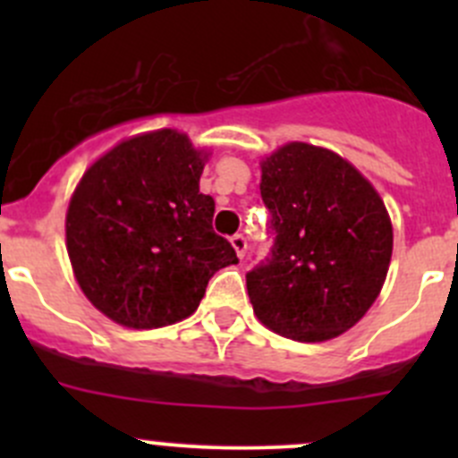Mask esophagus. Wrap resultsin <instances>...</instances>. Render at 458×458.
Returning a JSON list of instances; mask_svg holds the SVG:
<instances>
[{"mask_svg": "<svg viewBox=\"0 0 458 458\" xmlns=\"http://www.w3.org/2000/svg\"><path fill=\"white\" fill-rule=\"evenodd\" d=\"M230 243H233V248H234V250H237V257H239V259L246 257V250H248V239L243 237L242 233L233 234V239H230Z\"/></svg>", "mask_w": 458, "mask_h": 458, "instance_id": "esophagus-1", "label": "esophagus"}]
</instances>
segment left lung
<instances>
[{"instance_id":"8db88e82","label":"left lung","mask_w":458,"mask_h":458,"mask_svg":"<svg viewBox=\"0 0 458 458\" xmlns=\"http://www.w3.org/2000/svg\"><path fill=\"white\" fill-rule=\"evenodd\" d=\"M270 252L246 275L259 321L294 341H326L368 312L386 281L392 224L354 165L288 143L261 165Z\"/></svg>"}]
</instances>
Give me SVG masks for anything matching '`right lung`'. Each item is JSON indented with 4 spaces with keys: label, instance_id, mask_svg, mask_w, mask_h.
Instances as JSON below:
<instances>
[{
    "label": "right lung",
    "instance_id": "right-lung-1",
    "mask_svg": "<svg viewBox=\"0 0 458 458\" xmlns=\"http://www.w3.org/2000/svg\"><path fill=\"white\" fill-rule=\"evenodd\" d=\"M201 152L177 131L132 137L88 168L66 215L80 288L128 327L191 317L216 270L239 263L212 230L215 199L199 192Z\"/></svg>",
    "mask_w": 458,
    "mask_h": 458
}]
</instances>
